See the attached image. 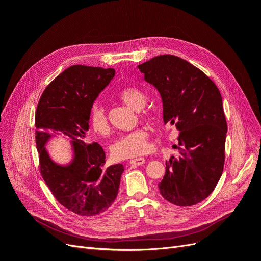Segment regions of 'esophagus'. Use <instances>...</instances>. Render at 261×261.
<instances>
[{
	"mask_svg": "<svg viewBox=\"0 0 261 261\" xmlns=\"http://www.w3.org/2000/svg\"><path fill=\"white\" fill-rule=\"evenodd\" d=\"M129 163L132 165H143L145 163V159L144 158H136V159H132Z\"/></svg>",
	"mask_w": 261,
	"mask_h": 261,
	"instance_id": "34e87169",
	"label": "esophagus"
}]
</instances>
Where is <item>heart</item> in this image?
Wrapping results in <instances>:
<instances>
[{
  "mask_svg": "<svg viewBox=\"0 0 261 261\" xmlns=\"http://www.w3.org/2000/svg\"><path fill=\"white\" fill-rule=\"evenodd\" d=\"M118 98L126 106L135 110L143 108L147 100L145 92L136 88V87H125L118 93ZM141 118L151 122L153 121V115L146 111L141 114ZM90 125L92 129L99 135L108 136L110 134V126L106 110L99 103H96L91 108ZM148 133L144 128H137L127 134H124L112 145L111 154L115 159H128V158L138 156L146 152L148 148Z\"/></svg>",
  "mask_w": 261,
  "mask_h": 261,
  "instance_id": "heart-1",
  "label": "heart"
}]
</instances>
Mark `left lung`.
I'll list each match as a JSON object with an SVG mask.
<instances>
[{"mask_svg":"<svg viewBox=\"0 0 261 261\" xmlns=\"http://www.w3.org/2000/svg\"><path fill=\"white\" fill-rule=\"evenodd\" d=\"M138 68L160 92L164 124L179 132L172 146L178 154L165 163L160 194L175 206H194L213 192L223 172L227 125L222 97L206 74L175 55H159Z\"/></svg>","mask_w":261,"mask_h":261,"instance_id":"1","label":"left lung"}]
</instances>
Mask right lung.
I'll use <instances>...</instances> for the list:
<instances>
[{
	"mask_svg": "<svg viewBox=\"0 0 261 261\" xmlns=\"http://www.w3.org/2000/svg\"><path fill=\"white\" fill-rule=\"evenodd\" d=\"M114 74L113 68L70 66L44 89L36 111L41 175L63 207L84 217L97 216L111 207L124 171L120 163L106 168L102 147L85 141L93 101ZM60 132L72 139L74 158L67 166L52 162L45 149L46 143Z\"/></svg>",
	"mask_w": 261,
	"mask_h": 261,
	"instance_id": "right-lung-1",
	"label": "right lung"
}]
</instances>
